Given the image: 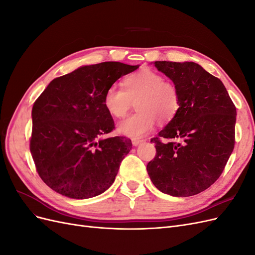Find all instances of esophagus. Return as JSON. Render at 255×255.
<instances>
[{
  "instance_id": "1",
  "label": "esophagus",
  "mask_w": 255,
  "mask_h": 255,
  "mask_svg": "<svg viewBox=\"0 0 255 255\" xmlns=\"http://www.w3.org/2000/svg\"><path fill=\"white\" fill-rule=\"evenodd\" d=\"M142 141H143L142 139H138V138H133V139H132V144L135 145V146H137L138 144L141 143Z\"/></svg>"
}]
</instances>
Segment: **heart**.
<instances>
[{
	"instance_id": "obj_1",
	"label": "heart",
	"mask_w": 255,
	"mask_h": 255,
	"mask_svg": "<svg viewBox=\"0 0 255 255\" xmlns=\"http://www.w3.org/2000/svg\"><path fill=\"white\" fill-rule=\"evenodd\" d=\"M123 86L114 84L104 94L105 109L116 118L125 117L136 102L137 112L118 125L123 135L141 137L150 132L156 120L170 121L180 110L179 88L155 71L143 69L130 74Z\"/></svg>"
}]
</instances>
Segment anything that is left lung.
Here are the masks:
<instances>
[{
  "mask_svg": "<svg viewBox=\"0 0 255 255\" xmlns=\"http://www.w3.org/2000/svg\"><path fill=\"white\" fill-rule=\"evenodd\" d=\"M154 66L179 88L181 105L151 140L156 155L146 171L164 194L195 196L217 181L233 152L236 107L222 82L200 65L155 61Z\"/></svg>",
  "mask_w": 255,
  "mask_h": 255,
  "instance_id": "left-lung-1",
  "label": "left lung"
}]
</instances>
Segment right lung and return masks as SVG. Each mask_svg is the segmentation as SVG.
I'll use <instances>...</instances> for the list:
<instances>
[{
    "label": "right lung",
    "mask_w": 255,
    "mask_h": 255,
    "mask_svg": "<svg viewBox=\"0 0 255 255\" xmlns=\"http://www.w3.org/2000/svg\"><path fill=\"white\" fill-rule=\"evenodd\" d=\"M137 68L118 61L83 66L54 79L36 100L29 149L38 174L54 191L88 199L111 187L132 142L104 137L115 128L104 94Z\"/></svg>",
    "instance_id": "1"
}]
</instances>
